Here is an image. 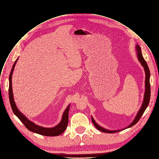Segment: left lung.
<instances>
[{"label": "left lung", "mask_w": 159, "mask_h": 159, "mask_svg": "<svg viewBox=\"0 0 159 159\" xmlns=\"http://www.w3.org/2000/svg\"><path fill=\"white\" fill-rule=\"evenodd\" d=\"M136 50H137V54L138 59L140 62L142 66L143 67L145 72V94H144V98H143V101L142 105L141 108H140L138 113L137 114V116H135V119L132 122V123L130 125H129L127 127L125 128V129L131 127V126L135 125L139 121L140 118H141V116L143 114L145 110L147 108V107H148V105L149 104L150 98V70H149L148 66L147 65V62L145 61V60L144 59V58H143V57L142 56L140 47L139 45H136ZM91 120H92V122L94 124L95 127H96L100 131L103 132H105V133H116V132H118L120 131H121V130H124V129H121V130H107L106 129H104V128L102 127L101 126H100L96 121H94V120L93 119V117H91Z\"/></svg>", "instance_id": "1"}]
</instances>
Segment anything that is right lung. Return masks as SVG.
Listing matches in <instances>:
<instances>
[{
  "instance_id": "obj_1",
  "label": "right lung",
  "mask_w": 159,
  "mask_h": 159,
  "mask_svg": "<svg viewBox=\"0 0 159 159\" xmlns=\"http://www.w3.org/2000/svg\"><path fill=\"white\" fill-rule=\"evenodd\" d=\"M17 60H18V58L16 59L14 64L13 65L10 75H9V97L11 106L14 113L18 117V118L21 121V122L24 125V126L29 131H31L42 135L49 136V137L58 136L61 135L65 131L68 124V113H69L70 105L68 106L66 109L65 110L64 113H63L61 122L58 125H57L56 126H54V127H52V128H44V127H43V126L36 125L34 123L30 121L24 115H23L18 110L15 103V102L14 100L12 88V76L13 71L15 68V65L16 64V62L17 61Z\"/></svg>"
}]
</instances>
